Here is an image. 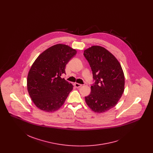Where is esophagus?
<instances>
[{
	"mask_svg": "<svg viewBox=\"0 0 153 153\" xmlns=\"http://www.w3.org/2000/svg\"><path fill=\"white\" fill-rule=\"evenodd\" d=\"M74 86L76 87L79 88L81 87L82 86V85L80 84H79V83H74Z\"/></svg>",
	"mask_w": 153,
	"mask_h": 153,
	"instance_id": "34e87169",
	"label": "esophagus"
}]
</instances>
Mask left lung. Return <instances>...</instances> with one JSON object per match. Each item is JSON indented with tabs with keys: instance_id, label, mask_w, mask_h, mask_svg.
<instances>
[{
	"instance_id": "8db88e82",
	"label": "left lung",
	"mask_w": 153,
	"mask_h": 153,
	"mask_svg": "<svg viewBox=\"0 0 153 153\" xmlns=\"http://www.w3.org/2000/svg\"><path fill=\"white\" fill-rule=\"evenodd\" d=\"M84 56L91 66L95 82L91 92L85 97L88 107L102 113L117 105L124 92V76L119 61L105 48L92 46L84 51Z\"/></svg>"
}]
</instances>
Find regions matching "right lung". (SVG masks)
Listing matches in <instances>:
<instances>
[{"mask_svg":"<svg viewBox=\"0 0 153 153\" xmlns=\"http://www.w3.org/2000/svg\"><path fill=\"white\" fill-rule=\"evenodd\" d=\"M76 50L64 44L55 45L42 53L31 66L27 85L36 107L51 112L64 103L73 85L61 78L66 65L76 54Z\"/></svg>","mask_w":153,"mask_h":153,"instance_id":"obj_1","label":"right lung"}]
</instances>
